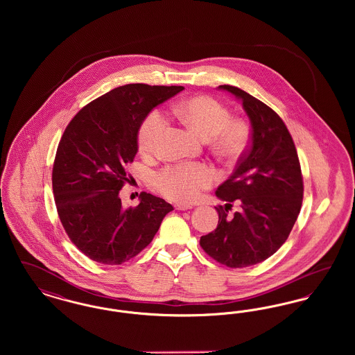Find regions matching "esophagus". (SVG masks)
Listing matches in <instances>:
<instances>
[{
  "instance_id": "obj_1",
  "label": "esophagus",
  "mask_w": 355,
  "mask_h": 355,
  "mask_svg": "<svg viewBox=\"0 0 355 355\" xmlns=\"http://www.w3.org/2000/svg\"><path fill=\"white\" fill-rule=\"evenodd\" d=\"M175 209L185 211V210L193 209V206H191V205H186V203H177V205H175Z\"/></svg>"
}]
</instances>
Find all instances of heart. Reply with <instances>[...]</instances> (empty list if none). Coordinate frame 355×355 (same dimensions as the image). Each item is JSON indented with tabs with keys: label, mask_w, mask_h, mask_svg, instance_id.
Listing matches in <instances>:
<instances>
[{
	"label": "heart",
	"mask_w": 355,
	"mask_h": 355,
	"mask_svg": "<svg viewBox=\"0 0 355 355\" xmlns=\"http://www.w3.org/2000/svg\"><path fill=\"white\" fill-rule=\"evenodd\" d=\"M174 113L197 135L205 139L214 137V149L220 157L233 159L238 157L248 144V126L242 121H233L230 112L220 101L196 96L178 102ZM168 121L162 110L154 109L139 126V150L150 153L155 149L166 129ZM214 181V173L201 164H182L159 171L154 184L169 200L180 202L194 201L200 191L207 189Z\"/></svg>",
	"instance_id": "b5f03b06"
}]
</instances>
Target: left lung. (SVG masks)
<instances>
[{
	"mask_svg": "<svg viewBox=\"0 0 355 355\" xmlns=\"http://www.w3.org/2000/svg\"><path fill=\"white\" fill-rule=\"evenodd\" d=\"M242 103L252 125V144L216 196L225 206L217 229L201 236L203 250L227 268H248L268 259L287 239L298 218L304 181L293 138L281 117L245 90L220 85ZM238 202L241 210L227 211Z\"/></svg>",
	"mask_w": 355,
	"mask_h": 355,
	"instance_id": "8db88e82",
	"label": "left lung"
}]
</instances>
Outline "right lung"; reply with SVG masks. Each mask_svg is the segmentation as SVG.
I'll return each mask as SVG.
<instances>
[{"mask_svg":"<svg viewBox=\"0 0 355 355\" xmlns=\"http://www.w3.org/2000/svg\"><path fill=\"white\" fill-rule=\"evenodd\" d=\"M184 86H119L83 107L70 121L53 165L58 217L70 241L103 265H121L141 253L173 206L142 193L123 209L119 190L138 152V130L153 109Z\"/></svg>","mask_w":355,"mask_h":355,"instance_id":"obj_1","label":"right lung"}]
</instances>
